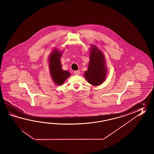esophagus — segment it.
Segmentation results:
<instances>
[{"mask_svg":"<svg viewBox=\"0 0 154 154\" xmlns=\"http://www.w3.org/2000/svg\"><path fill=\"white\" fill-rule=\"evenodd\" d=\"M74 74L75 75H80V72L79 70H76V71L74 72Z\"/></svg>","mask_w":154,"mask_h":154,"instance_id":"1","label":"esophagus"}]
</instances>
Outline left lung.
<instances>
[{
    "mask_svg": "<svg viewBox=\"0 0 154 154\" xmlns=\"http://www.w3.org/2000/svg\"><path fill=\"white\" fill-rule=\"evenodd\" d=\"M88 69L85 72L87 82L94 86L101 84L105 80L107 70L105 69L104 57L97 48H92Z\"/></svg>",
    "mask_w": 154,
    "mask_h": 154,
    "instance_id": "8db88e82",
    "label": "left lung"
}]
</instances>
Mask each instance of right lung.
Segmentation results:
<instances>
[{"mask_svg": "<svg viewBox=\"0 0 154 154\" xmlns=\"http://www.w3.org/2000/svg\"><path fill=\"white\" fill-rule=\"evenodd\" d=\"M62 53L55 50L49 57V68L54 82L58 85H62L67 78L70 76L68 71L62 69L60 58Z\"/></svg>", "mask_w": 154, "mask_h": 154, "instance_id": "1", "label": "right lung"}]
</instances>
